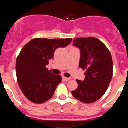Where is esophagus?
I'll list each match as a JSON object with an SVG mask.
<instances>
[{"instance_id": "obj_1", "label": "esophagus", "mask_w": 128, "mask_h": 128, "mask_svg": "<svg viewBox=\"0 0 128 128\" xmlns=\"http://www.w3.org/2000/svg\"><path fill=\"white\" fill-rule=\"evenodd\" d=\"M63 79L65 80V81H68L70 80V78H65V77H63Z\"/></svg>"}]
</instances>
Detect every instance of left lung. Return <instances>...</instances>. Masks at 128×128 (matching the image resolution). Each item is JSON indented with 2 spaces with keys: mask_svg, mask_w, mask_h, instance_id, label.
Listing matches in <instances>:
<instances>
[{
  "mask_svg": "<svg viewBox=\"0 0 128 128\" xmlns=\"http://www.w3.org/2000/svg\"><path fill=\"white\" fill-rule=\"evenodd\" d=\"M73 46L80 49V68L85 70V79L77 80L78 87L72 92L84 103L99 100L108 88L113 76V61L108 48L94 37L77 38Z\"/></svg>",
  "mask_w": 128,
  "mask_h": 128,
  "instance_id": "8db88e82",
  "label": "left lung"
}]
</instances>
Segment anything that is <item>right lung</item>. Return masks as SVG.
<instances>
[{
    "mask_svg": "<svg viewBox=\"0 0 128 128\" xmlns=\"http://www.w3.org/2000/svg\"><path fill=\"white\" fill-rule=\"evenodd\" d=\"M71 42L72 38H34L20 51L16 62V78L24 95L30 101L41 104L52 97L62 76L53 74L46 65L58 48L66 47Z\"/></svg>",
    "mask_w": 128,
    "mask_h": 128,
    "instance_id": "add662e5",
    "label": "right lung"
}]
</instances>
